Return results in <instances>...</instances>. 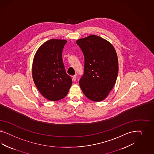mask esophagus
Segmentation results:
<instances>
[{
  "instance_id": "obj_1",
  "label": "esophagus",
  "mask_w": 154,
  "mask_h": 154,
  "mask_svg": "<svg viewBox=\"0 0 154 154\" xmlns=\"http://www.w3.org/2000/svg\"><path fill=\"white\" fill-rule=\"evenodd\" d=\"M76 79H77V77H76V75H75L73 76L72 79H73V81H76Z\"/></svg>"
}]
</instances>
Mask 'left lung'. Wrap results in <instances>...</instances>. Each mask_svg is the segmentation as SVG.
<instances>
[{
    "instance_id": "8db88e82",
    "label": "left lung",
    "mask_w": 154,
    "mask_h": 154,
    "mask_svg": "<svg viewBox=\"0 0 154 154\" xmlns=\"http://www.w3.org/2000/svg\"><path fill=\"white\" fill-rule=\"evenodd\" d=\"M76 43L85 57L80 88L89 99L102 101L116 81L119 62L116 50L110 42L95 35L79 39Z\"/></svg>"
}]
</instances>
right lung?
<instances>
[{"mask_svg":"<svg viewBox=\"0 0 154 154\" xmlns=\"http://www.w3.org/2000/svg\"><path fill=\"white\" fill-rule=\"evenodd\" d=\"M66 42L65 39H50L39 47L34 57V82L40 93L51 101L64 98L72 84L63 62L62 52Z\"/></svg>","mask_w":154,"mask_h":154,"instance_id":"right-lung-1","label":"right lung"}]
</instances>
